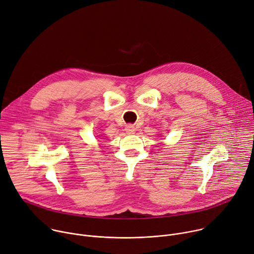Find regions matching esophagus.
<instances>
[{
  "label": "esophagus",
  "instance_id": "esophagus-1",
  "mask_svg": "<svg viewBox=\"0 0 254 254\" xmlns=\"http://www.w3.org/2000/svg\"><path fill=\"white\" fill-rule=\"evenodd\" d=\"M126 131H127V134H132V133H134L135 128H134V127L132 125H128V126L126 127Z\"/></svg>",
  "mask_w": 254,
  "mask_h": 254
}]
</instances>
